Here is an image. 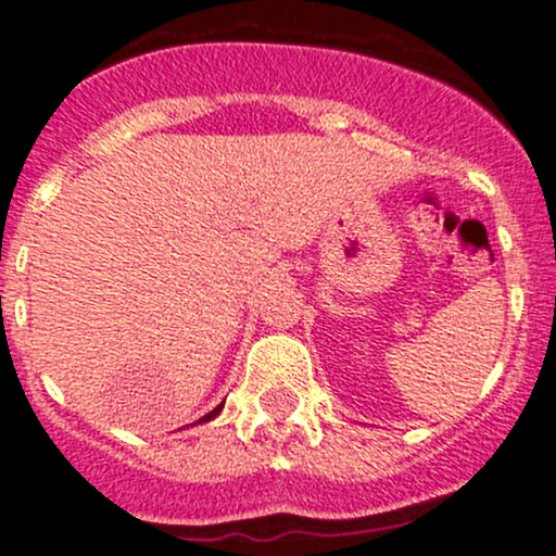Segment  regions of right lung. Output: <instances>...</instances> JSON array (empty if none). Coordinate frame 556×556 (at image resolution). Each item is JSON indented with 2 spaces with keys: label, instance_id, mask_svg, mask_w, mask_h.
Here are the masks:
<instances>
[{
  "label": "right lung",
  "instance_id": "1",
  "mask_svg": "<svg viewBox=\"0 0 556 556\" xmlns=\"http://www.w3.org/2000/svg\"><path fill=\"white\" fill-rule=\"evenodd\" d=\"M220 408H223V403H220V406H217V408H212V412H210V414H204V417H201V419H199V422H210V419H212V417H217V414H220Z\"/></svg>",
  "mask_w": 556,
  "mask_h": 556
}]
</instances>
